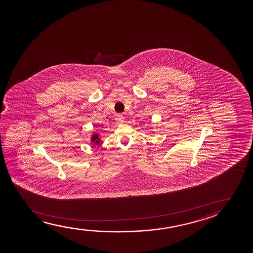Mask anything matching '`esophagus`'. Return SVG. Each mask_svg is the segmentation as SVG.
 <instances>
[{
    "label": "esophagus",
    "mask_w": 253,
    "mask_h": 253,
    "mask_svg": "<svg viewBox=\"0 0 253 253\" xmlns=\"http://www.w3.org/2000/svg\"><path fill=\"white\" fill-rule=\"evenodd\" d=\"M116 121L118 122V124H122L125 122V118L122 114H118L117 118H116Z\"/></svg>",
    "instance_id": "esophagus-1"
}]
</instances>
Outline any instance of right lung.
<instances>
[{
    "label": "right lung",
    "instance_id": "obj_1",
    "mask_svg": "<svg viewBox=\"0 0 253 253\" xmlns=\"http://www.w3.org/2000/svg\"><path fill=\"white\" fill-rule=\"evenodd\" d=\"M90 141L95 143V144H99L101 142V138L99 137V134H97V133H94L93 135H91V137H90Z\"/></svg>",
    "mask_w": 253,
    "mask_h": 253
}]
</instances>
